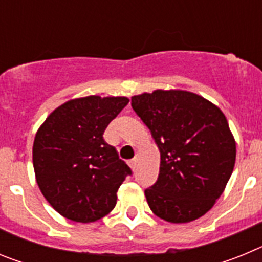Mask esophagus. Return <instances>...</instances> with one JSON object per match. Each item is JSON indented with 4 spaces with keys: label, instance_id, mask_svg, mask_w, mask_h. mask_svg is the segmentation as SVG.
<instances>
[{
    "label": "esophagus",
    "instance_id": "34e87169",
    "mask_svg": "<svg viewBox=\"0 0 262 262\" xmlns=\"http://www.w3.org/2000/svg\"><path fill=\"white\" fill-rule=\"evenodd\" d=\"M128 165L131 166V169H133L134 172H135V170H136V159L129 160V161H128Z\"/></svg>",
    "mask_w": 262,
    "mask_h": 262
}]
</instances>
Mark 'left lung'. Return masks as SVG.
Segmentation results:
<instances>
[{
    "instance_id": "1",
    "label": "left lung",
    "mask_w": 262,
    "mask_h": 262,
    "mask_svg": "<svg viewBox=\"0 0 262 262\" xmlns=\"http://www.w3.org/2000/svg\"><path fill=\"white\" fill-rule=\"evenodd\" d=\"M131 106L160 149L149 209L170 223L195 221L214 206L232 174L235 139L221 108L185 90L134 96Z\"/></svg>"
}]
</instances>
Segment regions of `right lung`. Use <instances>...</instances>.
Returning a JSON list of instances; mask_svg holds the SVG:
<instances>
[{
  "instance_id": "1",
  "label": "right lung",
  "mask_w": 262,
  "mask_h": 262,
  "mask_svg": "<svg viewBox=\"0 0 262 262\" xmlns=\"http://www.w3.org/2000/svg\"><path fill=\"white\" fill-rule=\"evenodd\" d=\"M128 103L126 97L89 96L52 111L36 133V182L53 209L80 223L96 222L117 205V191L133 170L103 133Z\"/></svg>"
}]
</instances>
